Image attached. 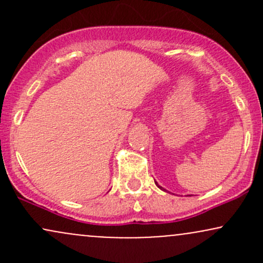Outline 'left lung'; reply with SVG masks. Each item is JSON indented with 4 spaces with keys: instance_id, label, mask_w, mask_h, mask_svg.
I'll return each mask as SVG.
<instances>
[{
    "instance_id": "1",
    "label": "left lung",
    "mask_w": 263,
    "mask_h": 263,
    "mask_svg": "<svg viewBox=\"0 0 263 263\" xmlns=\"http://www.w3.org/2000/svg\"><path fill=\"white\" fill-rule=\"evenodd\" d=\"M155 183H156V185H157V186H158V188H159V189H162V190H165L164 188H162V186H161V185H158V183H157V182H156V180H155Z\"/></svg>"
}]
</instances>
